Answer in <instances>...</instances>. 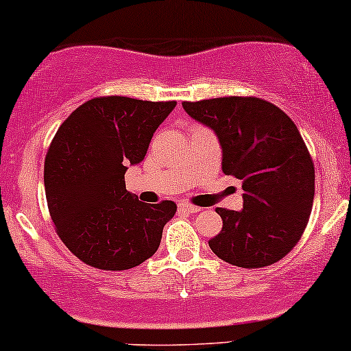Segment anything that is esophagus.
<instances>
[{
	"label": "esophagus",
	"instance_id": "34e87169",
	"mask_svg": "<svg viewBox=\"0 0 351 351\" xmlns=\"http://www.w3.org/2000/svg\"><path fill=\"white\" fill-rule=\"evenodd\" d=\"M178 209L181 210V213H188V214L199 213L201 210V208H197V206H193V204H188V202H180Z\"/></svg>",
	"mask_w": 351,
	"mask_h": 351
}]
</instances>
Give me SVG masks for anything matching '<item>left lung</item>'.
Returning a JSON list of instances; mask_svg holds the SVG:
<instances>
[{
  "label": "left lung",
  "instance_id": "obj_1",
  "mask_svg": "<svg viewBox=\"0 0 351 351\" xmlns=\"http://www.w3.org/2000/svg\"><path fill=\"white\" fill-rule=\"evenodd\" d=\"M183 109L214 130L222 171L242 181L243 209H216L222 230L209 240L210 250L240 268L285 258L306 229L315 188L314 163L296 124L252 96L184 101Z\"/></svg>",
  "mask_w": 351,
  "mask_h": 351
}]
</instances>
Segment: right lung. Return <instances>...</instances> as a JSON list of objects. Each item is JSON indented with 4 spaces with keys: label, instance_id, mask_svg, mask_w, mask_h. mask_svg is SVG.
<instances>
[{
    "label": "right lung",
    "instance_id": "obj_1",
    "mask_svg": "<svg viewBox=\"0 0 351 351\" xmlns=\"http://www.w3.org/2000/svg\"><path fill=\"white\" fill-rule=\"evenodd\" d=\"M175 101L106 96L63 121L45 157L50 217L66 248L90 267L121 271L157 252L176 204H145L125 189L129 165L145 158Z\"/></svg>",
    "mask_w": 351,
    "mask_h": 351
}]
</instances>
